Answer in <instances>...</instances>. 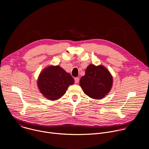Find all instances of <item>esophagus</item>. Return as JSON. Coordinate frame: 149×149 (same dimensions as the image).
Wrapping results in <instances>:
<instances>
[{"mask_svg":"<svg viewBox=\"0 0 149 149\" xmlns=\"http://www.w3.org/2000/svg\"><path fill=\"white\" fill-rule=\"evenodd\" d=\"M75 83H78V82H79V78H78V77H77V78H75Z\"/></svg>","mask_w":149,"mask_h":149,"instance_id":"esophagus-1","label":"esophagus"}]
</instances>
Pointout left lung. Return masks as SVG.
I'll return each instance as SVG.
<instances>
[{
    "mask_svg": "<svg viewBox=\"0 0 149 149\" xmlns=\"http://www.w3.org/2000/svg\"><path fill=\"white\" fill-rule=\"evenodd\" d=\"M113 79L110 71L104 66L90 64L79 81L84 93L93 99L100 100L110 91Z\"/></svg>",
    "mask_w": 149,
    "mask_h": 149,
    "instance_id": "1",
    "label": "left lung"
}]
</instances>
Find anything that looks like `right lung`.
I'll return each mask as SVG.
<instances>
[{"label":"right lung","mask_w":149,"mask_h":149,"mask_svg":"<svg viewBox=\"0 0 149 149\" xmlns=\"http://www.w3.org/2000/svg\"><path fill=\"white\" fill-rule=\"evenodd\" d=\"M74 83L73 77L59 65H50L45 68L39 74L37 80L40 93L51 101L61 98L68 87Z\"/></svg>","instance_id":"right-lung-1"}]
</instances>
